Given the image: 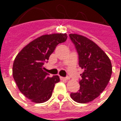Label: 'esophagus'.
<instances>
[{
  "label": "esophagus",
  "mask_w": 121,
  "mask_h": 121,
  "mask_svg": "<svg viewBox=\"0 0 121 121\" xmlns=\"http://www.w3.org/2000/svg\"><path fill=\"white\" fill-rule=\"evenodd\" d=\"M61 80H68L69 78L68 77H66V78H64V77H60Z\"/></svg>",
  "instance_id": "esophagus-1"
}]
</instances>
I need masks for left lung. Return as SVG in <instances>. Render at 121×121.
<instances>
[{"label":"left lung","instance_id":"obj_1","mask_svg":"<svg viewBox=\"0 0 121 121\" xmlns=\"http://www.w3.org/2000/svg\"><path fill=\"white\" fill-rule=\"evenodd\" d=\"M69 37L78 54L79 66L84 69L80 89L71 93V97L85 104L97 98L106 87L112 76V63L106 54L87 37L76 34H71Z\"/></svg>","mask_w":121,"mask_h":121}]
</instances>
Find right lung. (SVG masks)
I'll return each mask as SVG.
<instances>
[{
    "instance_id": "1",
    "label": "right lung",
    "mask_w": 121,
    "mask_h": 121,
    "mask_svg": "<svg viewBox=\"0 0 121 121\" xmlns=\"http://www.w3.org/2000/svg\"><path fill=\"white\" fill-rule=\"evenodd\" d=\"M67 39L66 34L43 35L26 45L15 58L13 77L19 91L33 102L47 101L60 82L58 75L49 77L43 65L56 46Z\"/></svg>"
}]
</instances>
